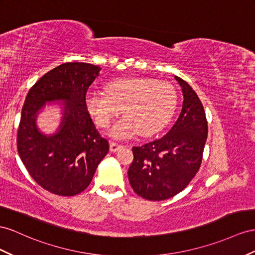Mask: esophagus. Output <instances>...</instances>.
I'll return each instance as SVG.
<instances>
[{
	"instance_id": "esophagus-1",
	"label": "esophagus",
	"mask_w": 255,
	"mask_h": 255,
	"mask_svg": "<svg viewBox=\"0 0 255 255\" xmlns=\"http://www.w3.org/2000/svg\"><path fill=\"white\" fill-rule=\"evenodd\" d=\"M122 147H123V145L119 144V143L113 142V141H110V151L111 152H117Z\"/></svg>"
}]
</instances>
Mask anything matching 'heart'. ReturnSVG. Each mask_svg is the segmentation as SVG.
Here are the masks:
<instances>
[{
    "mask_svg": "<svg viewBox=\"0 0 255 255\" xmlns=\"http://www.w3.org/2000/svg\"><path fill=\"white\" fill-rule=\"evenodd\" d=\"M107 94L91 91L86 109L96 124L109 127L123 110L125 116L110 129L115 139H130L140 132L149 136L159 132L171 121L177 108L172 85L144 77H121L106 85Z\"/></svg>",
    "mask_w": 255,
    "mask_h": 255,
    "instance_id": "b5f03b06",
    "label": "heart"
}]
</instances>
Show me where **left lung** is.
Masks as SVG:
<instances>
[{
    "instance_id": "1",
    "label": "left lung",
    "mask_w": 255,
    "mask_h": 255,
    "mask_svg": "<svg viewBox=\"0 0 255 255\" xmlns=\"http://www.w3.org/2000/svg\"><path fill=\"white\" fill-rule=\"evenodd\" d=\"M174 78L184 99L178 121L162 138L132 147L128 179L147 200H165L183 191L199 170L207 141L208 124L197 94L182 78Z\"/></svg>"
}]
</instances>
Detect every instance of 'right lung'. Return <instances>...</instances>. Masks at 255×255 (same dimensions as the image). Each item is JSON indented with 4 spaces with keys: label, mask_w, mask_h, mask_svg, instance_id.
I'll return each mask as SVG.
<instances>
[{
    "label": "right lung",
    "mask_w": 255,
    "mask_h": 255,
    "mask_svg": "<svg viewBox=\"0 0 255 255\" xmlns=\"http://www.w3.org/2000/svg\"><path fill=\"white\" fill-rule=\"evenodd\" d=\"M98 65L68 62L47 72L29 90L17 133L19 156L38 185L60 196L86 190L109 142L98 132L86 109L88 87L99 75ZM61 102L63 119L55 134L36 126L42 108Z\"/></svg>",
    "instance_id": "1"
}]
</instances>
